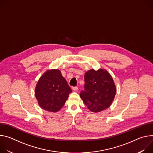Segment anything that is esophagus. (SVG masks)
<instances>
[{"mask_svg":"<svg viewBox=\"0 0 153 153\" xmlns=\"http://www.w3.org/2000/svg\"><path fill=\"white\" fill-rule=\"evenodd\" d=\"M72 89H73L74 91H76L78 90V87H77V86H74V87H73Z\"/></svg>","mask_w":153,"mask_h":153,"instance_id":"34e87169","label":"esophagus"}]
</instances>
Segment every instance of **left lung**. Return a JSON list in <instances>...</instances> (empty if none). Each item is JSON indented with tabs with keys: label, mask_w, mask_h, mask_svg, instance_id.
<instances>
[{
	"label": "left lung",
	"mask_w": 153,
	"mask_h": 153,
	"mask_svg": "<svg viewBox=\"0 0 153 153\" xmlns=\"http://www.w3.org/2000/svg\"><path fill=\"white\" fill-rule=\"evenodd\" d=\"M84 80V90L80 97L91 111L98 113L111 105L116 88L112 77L106 70H90L85 73Z\"/></svg>",
	"instance_id": "8db88e82"
}]
</instances>
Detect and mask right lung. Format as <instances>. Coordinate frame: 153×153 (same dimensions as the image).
<instances>
[{
    "label": "right lung",
    "instance_id": "add662e5",
    "mask_svg": "<svg viewBox=\"0 0 153 153\" xmlns=\"http://www.w3.org/2000/svg\"><path fill=\"white\" fill-rule=\"evenodd\" d=\"M71 89L59 70H48L39 79L35 89L40 106L47 111H59L67 100Z\"/></svg>",
    "mask_w": 153,
    "mask_h": 153
}]
</instances>
